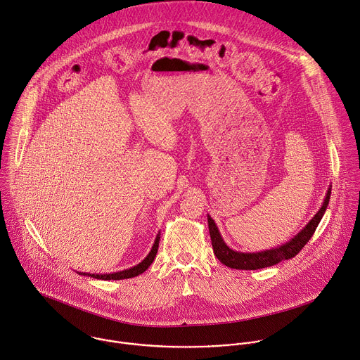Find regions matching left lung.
Masks as SVG:
<instances>
[{"label":"left lung","instance_id":"8db88e82","mask_svg":"<svg viewBox=\"0 0 360 360\" xmlns=\"http://www.w3.org/2000/svg\"><path fill=\"white\" fill-rule=\"evenodd\" d=\"M330 189H332V186L328 188V192L325 195L322 206L315 213V216L305 224V227L301 229L292 238H290L287 243L273 248L270 250H263V252H256V253H243V252H236V250L230 249L224 243L214 220L207 214V226H209L210 240H212V248H213L214 256L217 257V260L220 263H223L224 266H227L230 269H236V270L266 269V267L278 264L283 260L295 257L302 250V248L308 243L315 229L318 227V224L328 207L329 198H330Z\"/></svg>","mask_w":360,"mask_h":360}]
</instances>
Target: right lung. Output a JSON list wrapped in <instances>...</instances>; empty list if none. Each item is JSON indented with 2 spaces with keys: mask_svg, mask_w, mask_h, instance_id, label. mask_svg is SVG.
<instances>
[{
  "mask_svg": "<svg viewBox=\"0 0 360 360\" xmlns=\"http://www.w3.org/2000/svg\"><path fill=\"white\" fill-rule=\"evenodd\" d=\"M160 233L157 234L155 237V242L153 245V249L151 252L148 253V256L141 262L139 263L137 266L131 267V269H127V270H123V271H117V273H110V274H90V273H79L82 276H87V277H93V278H97V280H124V278H133V277H137L140 274H143L150 266L151 263L154 262L155 256H157V252H158V245H160Z\"/></svg>",
  "mask_w": 360,
  "mask_h": 360,
  "instance_id": "obj_1",
  "label": "right lung"
}]
</instances>
